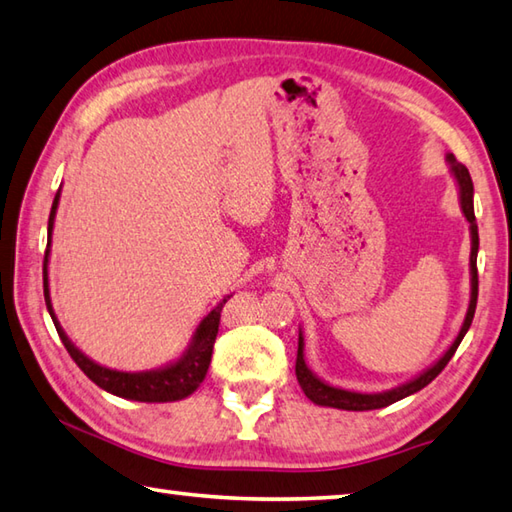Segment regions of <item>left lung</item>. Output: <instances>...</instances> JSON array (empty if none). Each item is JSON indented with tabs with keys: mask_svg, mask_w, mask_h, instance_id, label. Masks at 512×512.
I'll return each mask as SVG.
<instances>
[{
	"mask_svg": "<svg viewBox=\"0 0 512 512\" xmlns=\"http://www.w3.org/2000/svg\"><path fill=\"white\" fill-rule=\"evenodd\" d=\"M445 161H448L450 174L454 183H457V192H459V206L463 217H466L468 226H470V304L466 311V318H463L461 329L457 333V338L452 340V345L445 349L439 358H436L430 367L423 369L421 374H416L414 378L405 380L398 387L385 389V392H351V389H342L322 380L318 374H313L311 367L306 365L304 360V333L300 329V338H297V360H295V376L297 383H300L302 392L306 394L309 401L320 407H336V410H347V412H367V410H380V407H387L396 401H403V398L412 396L416 392H421L423 387H427L432 380L441 374L443 367L448 365L450 358L454 356V351L461 345L463 336H466L472 318H475V309H477V293H479V277H477V253H479V230H477V219H475V203H472V197H475V188H472V179L468 167L454 159V154H445Z\"/></svg>",
	"mask_w": 512,
	"mask_h": 512,
	"instance_id": "obj_1",
	"label": "left lung"
}]
</instances>
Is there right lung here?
<instances>
[{"label":"right lung","instance_id":"obj_1","mask_svg":"<svg viewBox=\"0 0 512 512\" xmlns=\"http://www.w3.org/2000/svg\"><path fill=\"white\" fill-rule=\"evenodd\" d=\"M60 192H55L51 215H49V237H46V253H44V302L46 309H49L51 320L58 329V336L62 345L67 347L69 356L76 360V365L85 371L89 380L105 389V392L127 398V401H138V403H174L188 398L192 392H197V387L203 383V378L208 374L210 360H212V347H215L217 333H219V320L221 311H224V304L230 300L232 295H226L215 309H212L206 318L199 322V327L194 329L188 347L183 349L179 358H174L165 365L147 371H118L109 369L105 365H98L96 360L85 356L76 345H73L71 338L64 333L58 315L53 311L51 304V288H49V257H51V241H53V224H55V212L60 206Z\"/></svg>","mask_w":512,"mask_h":512}]
</instances>
